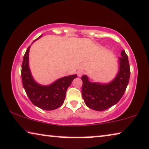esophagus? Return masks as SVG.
<instances>
[{
  "instance_id": "obj_1",
  "label": "esophagus",
  "mask_w": 149,
  "mask_h": 149,
  "mask_svg": "<svg viewBox=\"0 0 149 149\" xmlns=\"http://www.w3.org/2000/svg\"><path fill=\"white\" fill-rule=\"evenodd\" d=\"M83 74H84V72L83 70H80L77 71V75H78V77H81Z\"/></svg>"
}]
</instances>
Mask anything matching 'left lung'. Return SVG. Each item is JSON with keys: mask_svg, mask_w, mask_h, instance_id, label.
Here are the masks:
<instances>
[{"mask_svg": "<svg viewBox=\"0 0 149 149\" xmlns=\"http://www.w3.org/2000/svg\"><path fill=\"white\" fill-rule=\"evenodd\" d=\"M118 62L117 74L109 83H93L86 74L82 76V96L88 107L95 111H103L116 105L122 98L130 75L128 56L124 50L121 52Z\"/></svg>", "mask_w": 149, "mask_h": 149, "instance_id": "left-lung-1", "label": "left lung"}]
</instances>
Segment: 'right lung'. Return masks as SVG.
Here are the masks:
<instances>
[{"label":"right lung","instance_id":"obj_1","mask_svg":"<svg viewBox=\"0 0 149 149\" xmlns=\"http://www.w3.org/2000/svg\"><path fill=\"white\" fill-rule=\"evenodd\" d=\"M42 36L33 42H36ZM32 43V44H33ZM28 47L21 66V78L23 85L28 97L33 104L44 110H54L63 104L66 97V92L77 74L62 77L48 85H41L32 76L29 68V49Z\"/></svg>","mask_w":149,"mask_h":149}]
</instances>
